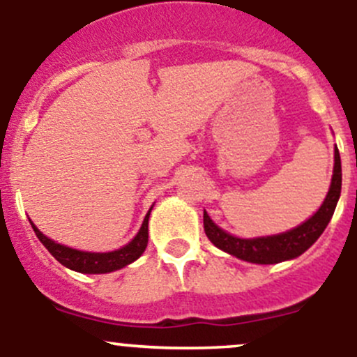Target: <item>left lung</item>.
I'll return each mask as SVG.
<instances>
[{
    "label": "left lung",
    "mask_w": 357,
    "mask_h": 357,
    "mask_svg": "<svg viewBox=\"0 0 357 357\" xmlns=\"http://www.w3.org/2000/svg\"><path fill=\"white\" fill-rule=\"evenodd\" d=\"M340 190L342 162L340 153H338V150H335V167L330 192H328L319 211L312 218H309L305 223L300 225V227L284 231V234L271 235V237L238 238L221 230L218 225L213 223V220L204 211V230H206L207 238L216 248L223 249L225 252H230V255L237 256V258L244 259V261L259 263V265L286 261V259L296 258L302 252H305L319 238V235L323 234L324 228L330 223L331 216H333L338 197H340Z\"/></svg>",
    "instance_id": "left-lung-1"
}]
</instances>
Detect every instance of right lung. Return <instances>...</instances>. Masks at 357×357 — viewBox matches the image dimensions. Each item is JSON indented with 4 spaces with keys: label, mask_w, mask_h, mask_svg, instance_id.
<instances>
[{
    "label": "right lung",
    "mask_w": 357,
    "mask_h": 357,
    "mask_svg": "<svg viewBox=\"0 0 357 357\" xmlns=\"http://www.w3.org/2000/svg\"><path fill=\"white\" fill-rule=\"evenodd\" d=\"M148 218H150V213L146 214V218L143 221V227H141V230L137 231V235L129 244L112 252H85L78 251V249L66 248V245L57 244L52 238L45 237L33 223L31 225H33L34 234L40 238L41 244L50 251V255L59 263H62V265L71 268V271L82 272V274H106V272L123 268V266L136 261L143 255L148 244Z\"/></svg>",
    "instance_id": "obj_1"
}]
</instances>
